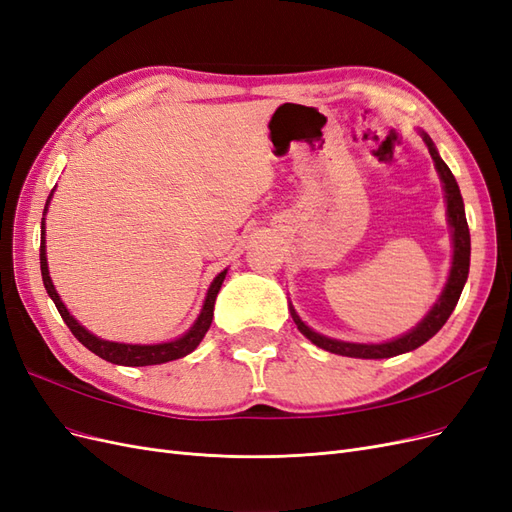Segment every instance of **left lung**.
I'll list each match as a JSON object with an SVG mask.
<instances>
[{
    "label": "left lung",
    "mask_w": 512,
    "mask_h": 512,
    "mask_svg": "<svg viewBox=\"0 0 512 512\" xmlns=\"http://www.w3.org/2000/svg\"><path fill=\"white\" fill-rule=\"evenodd\" d=\"M421 136H423V141L431 153V160H433V164H436V170L440 175L444 198H446L448 226H451V232H453V265H451V273H448V280L440 294V299L412 331H408L406 335H401L397 339H391V342H384V344H352V342H339V339L324 337V335L309 329L307 324L299 318V314L294 312V307L290 305V316H292L294 324H297V329L309 339V342L316 344L322 350L333 352V354H342V356H352V359H389V356L416 350L418 346L429 342V339L444 327V322L448 320V316L453 314V309L461 297V290H463V286H466L468 271H470V228L466 222V209H463V198H461L459 185L451 173V168H448L444 164V160L440 158V153H438L436 145H433L429 134L421 132Z\"/></svg>",
    "instance_id": "1"
}]
</instances>
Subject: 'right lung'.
Listing matches in <instances>:
<instances>
[{
	"label": "right lung",
	"mask_w": 512,
	"mask_h": 512,
	"mask_svg": "<svg viewBox=\"0 0 512 512\" xmlns=\"http://www.w3.org/2000/svg\"><path fill=\"white\" fill-rule=\"evenodd\" d=\"M51 196L46 198V207L42 213V232H40V271H42V282L46 292H49V297L53 299L55 307L59 316L64 318V322L68 324V329L72 331V335L79 339V342L91 350L94 354H98L100 359L108 361V363H115V365H128V367H145V365H160V363H168V361H175L181 359V356L190 354L200 342H203L205 333L211 327V320H213V305H215V297H218V292L222 288V282L226 277L224 269L222 273H218V277L211 282L209 290H207V297L203 303V309H200V314L196 318V322L190 327L188 333H183L181 337L173 339V342H164V344H151V346H141V344H119V342H106V339L96 337L94 333H89L85 327H81L76 318L68 312L66 305L61 303L59 294L53 286V280L49 275V265H46V239H44V215L46 209H49L51 203Z\"/></svg>",
	"instance_id": "add662e5"
}]
</instances>
